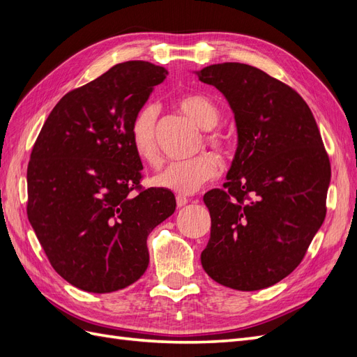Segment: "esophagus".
Segmentation results:
<instances>
[{
	"mask_svg": "<svg viewBox=\"0 0 357 357\" xmlns=\"http://www.w3.org/2000/svg\"><path fill=\"white\" fill-rule=\"evenodd\" d=\"M176 201H177V207H185V205L189 202V199L186 197H181V195H177Z\"/></svg>",
	"mask_w": 357,
	"mask_h": 357,
	"instance_id": "1",
	"label": "esophagus"
}]
</instances>
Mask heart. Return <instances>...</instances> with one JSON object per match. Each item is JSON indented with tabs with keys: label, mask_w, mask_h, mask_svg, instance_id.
Returning <instances> with one entry per match:
<instances>
[{
	"label": "heart",
	"mask_w": 357,
	"mask_h": 357,
	"mask_svg": "<svg viewBox=\"0 0 357 357\" xmlns=\"http://www.w3.org/2000/svg\"><path fill=\"white\" fill-rule=\"evenodd\" d=\"M180 110L190 117L202 129H213L220 121V110L204 95H186L178 100ZM158 107L146 104L137 112L131 123V142L137 156L150 165L158 164L159 152L156 144ZM207 143L218 152L228 149L226 139L219 134H208ZM218 172V162L207 153L188 160L171 162L152 177V183L160 189H167L180 195H190L204 183L210 181Z\"/></svg>",
	"instance_id": "b5f03b06"
}]
</instances>
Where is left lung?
Instances as JSON below:
<instances>
[{
    "mask_svg": "<svg viewBox=\"0 0 357 357\" xmlns=\"http://www.w3.org/2000/svg\"><path fill=\"white\" fill-rule=\"evenodd\" d=\"M235 117L225 189L204 195L211 218L204 271L236 290L278 283L301 264L326 215L331 164L302 96L262 70L223 62L197 71Z\"/></svg>",
    "mask_w": 357,
    "mask_h": 357,
    "instance_id": "obj_1",
    "label": "left lung"
}]
</instances>
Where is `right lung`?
Here are the masks:
<instances>
[{
    "instance_id": "obj_1",
    "label": "right lung",
    "mask_w": 357,
    "mask_h": 357,
    "mask_svg": "<svg viewBox=\"0 0 357 357\" xmlns=\"http://www.w3.org/2000/svg\"><path fill=\"white\" fill-rule=\"evenodd\" d=\"M167 74L146 61L117 63L63 95L32 147L28 220L53 269L82 290L137 282L149 234L176 210L171 190L139 186L131 142L134 116Z\"/></svg>"
}]
</instances>
